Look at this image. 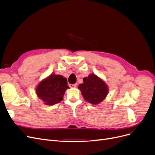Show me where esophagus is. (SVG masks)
I'll list each match as a JSON object with an SVG mask.
<instances>
[{
	"label": "esophagus",
	"instance_id": "obj_1",
	"mask_svg": "<svg viewBox=\"0 0 155 155\" xmlns=\"http://www.w3.org/2000/svg\"><path fill=\"white\" fill-rule=\"evenodd\" d=\"M69 86L70 88H76L77 87V84H70Z\"/></svg>",
	"mask_w": 155,
	"mask_h": 155
}]
</instances>
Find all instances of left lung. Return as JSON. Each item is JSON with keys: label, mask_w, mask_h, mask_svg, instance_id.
<instances>
[{"label": "left lung", "mask_w": 155, "mask_h": 155, "mask_svg": "<svg viewBox=\"0 0 155 155\" xmlns=\"http://www.w3.org/2000/svg\"><path fill=\"white\" fill-rule=\"evenodd\" d=\"M83 79V83L78 86V88L86 101L97 105L105 99L109 88L104 80L94 74H91Z\"/></svg>", "instance_id": "left-lung-1"}]
</instances>
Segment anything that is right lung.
Wrapping results in <instances>:
<instances>
[{
  "label": "right lung",
  "mask_w": 155,
  "mask_h": 155,
  "mask_svg": "<svg viewBox=\"0 0 155 155\" xmlns=\"http://www.w3.org/2000/svg\"><path fill=\"white\" fill-rule=\"evenodd\" d=\"M69 87L67 79L61 75L51 74L41 81L36 88V94L45 105H53L63 100Z\"/></svg>",
  "instance_id": "right-lung-1"
}]
</instances>
